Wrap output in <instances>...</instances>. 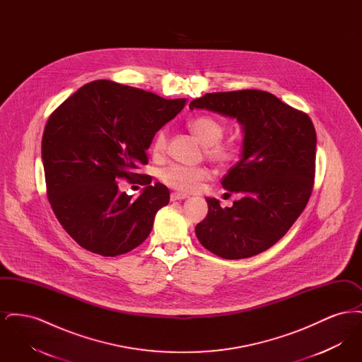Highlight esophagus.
Returning a JSON list of instances; mask_svg holds the SVG:
<instances>
[{
	"instance_id": "esophagus-1",
	"label": "esophagus",
	"mask_w": 362,
	"mask_h": 362,
	"mask_svg": "<svg viewBox=\"0 0 362 362\" xmlns=\"http://www.w3.org/2000/svg\"><path fill=\"white\" fill-rule=\"evenodd\" d=\"M189 195L183 194V192H173L171 194V201H180V199H186Z\"/></svg>"
}]
</instances>
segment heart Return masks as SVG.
Listing matches in <instances>:
<instances>
[{
	"mask_svg": "<svg viewBox=\"0 0 362 362\" xmlns=\"http://www.w3.org/2000/svg\"><path fill=\"white\" fill-rule=\"evenodd\" d=\"M189 132L205 146V155L220 165L230 164L239 155V145L233 141H221L224 124L213 117L201 115L189 122ZM167 148V132L161 129L153 139V153L161 155ZM161 180L173 189L192 191L210 176L205 167H183L173 164L161 173Z\"/></svg>",
	"mask_w": 362,
	"mask_h": 362,
	"instance_id": "1",
	"label": "heart"
}]
</instances>
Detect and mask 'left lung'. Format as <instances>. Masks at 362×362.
Listing matches in <instances>:
<instances>
[{"instance_id":"1","label":"left lung","mask_w":362,"mask_h":362,"mask_svg":"<svg viewBox=\"0 0 362 362\" xmlns=\"http://www.w3.org/2000/svg\"><path fill=\"white\" fill-rule=\"evenodd\" d=\"M201 108L239 122L240 160L223 177V187L239 194L232 207L206 198V218L195 235L210 252L224 259L258 255L294 224L310 199L316 132L310 117L273 93L244 89L195 99Z\"/></svg>"}]
</instances>
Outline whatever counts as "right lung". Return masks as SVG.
Instances as JSON below:
<instances>
[{
    "label": "right lung",
    "instance_id": "obj_1",
    "mask_svg": "<svg viewBox=\"0 0 362 362\" xmlns=\"http://www.w3.org/2000/svg\"><path fill=\"white\" fill-rule=\"evenodd\" d=\"M186 103L96 80L52 112L42 138L47 197L58 221L83 248L117 257L149 236L156 213L170 202V189L138 180L147 187L133 200L116 182L142 176L134 170L148 164L156 133Z\"/></svg>",
    "mask_w": 362,
    "mask_h": 362
}]
</instances>
